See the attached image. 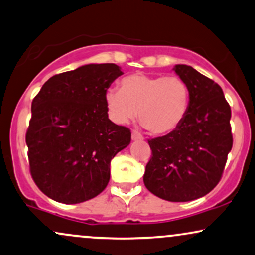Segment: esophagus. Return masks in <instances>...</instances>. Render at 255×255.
I'll return each instance as SVG.
<instances>
[{
    "instance_id": "1",
    "label": "esophagus",
    "mask_w": 255,
    "mask_h": 255,
    "mask_svg": "<svg viewBox=\"0 0 255 255\" xmlns=\"http://www.w3.org/2000/svg\"><path fill=\"white\" fill-rule=\"evenodd\" d=\"M131 138H132V140H142L143 136L139 132H137V131H132V133H131Z\"/></svg>"
}]
</instances>
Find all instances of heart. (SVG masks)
Returning <instances> with one entry per match:
<instances>
[{"label":"heart","instance_id":"1","mask_svg":"<svg viewBox=\"0 0 255 255\" xmlns=\"http://www.w3.org/2000/svg\"><path fill=\"white\" fill-rule=\"evenodd\" d=\"M113 121L127 123L136 117L152 134L165 136L181 127L190 105V91L178 75L134 73L124 78L121 89L105 94Z\"/></svg>","mask_w":255,"mask_h":255}]
</instances>
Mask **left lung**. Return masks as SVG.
<instances>
[{"instance_id":"left-lung-1","label":"left lung","mask_w":255,"mask_h":255,"mask_svg":"<svg viewBox=\"0 0 255 255\" xmlns=\"http://www.w3.org/2000/svg\"><path fill=\"white\" fill-rule=\"evenodd\" d=\"M174 70L189 87V111L174 132L147 140L151 158L143 180L156 196L187 202L207 195L221 180L233 146L232 112L215 81L191 66Z\"/></svg>"}]
</instances>
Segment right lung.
<instances>
[{"label": "right lung", "instance_id": "obj_1", "mask_svg": "<svg viewBox=\"0 0 255 255\" xmlns=\"http://www.w3.org/2000/svg\"><path fill=\"white\" fill-rule=\"evenodd\" d=\"M122 74L115 64L85 65L53 75L33 99L26 133L29 170L49 199L85 202L108 185L111 159L131 142L130 128L109 119L105 100Z\"/></svg>", "mask_w": 255, "mask_h": 255}]
</instances>
